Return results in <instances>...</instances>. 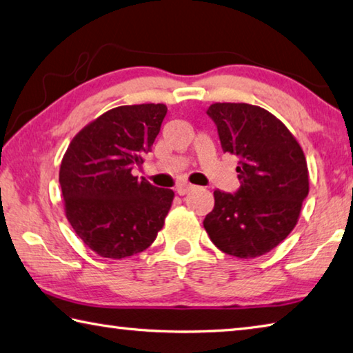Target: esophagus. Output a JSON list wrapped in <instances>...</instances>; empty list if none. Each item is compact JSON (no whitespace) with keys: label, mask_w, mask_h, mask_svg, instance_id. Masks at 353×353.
<instances>
[{"label":"esophagus","mask_w":353,"mask_h":353,"mask_svg":"<svg viewBox=\"0 0 353 353\" xmlns=\"http://www.w3.org/2000/svg\"><path fill=\"white\" fill-rule=\"evenodd\" d=\"M191 190H194V185H191V183H181V185H179V187L176 188V193H177L179 196H185V194H188Z\"/></svg>","instance_id":"obj_1"}]
</instances>
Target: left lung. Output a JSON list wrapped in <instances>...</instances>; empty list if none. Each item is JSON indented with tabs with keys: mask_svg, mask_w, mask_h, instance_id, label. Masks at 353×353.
I'll list each match as a JSON object with an SVG mask.
<instances>
[{
	"mask_svg": "<svg viewBox=\"0 0 353 353\" xmlns=\"http://www.w3.org/2000/svg\"><path fill=\"white\" fill-rule=\"evenodd\" d=\"M223 152L239 159V190L214 191L203 227L221 252L258 258L279 245L298 222L309 194L305 156L283 121L264 108L214 103L207 110Z\"/></svg>",
	"mask_w": 353,
	"mask_h": 353,
	"instance_id": "left-lung-1",
	"label": "left lung"
}]
</instances>
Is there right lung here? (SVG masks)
Segmentation results:
<instances>
[{
  "instance_id": "1",
  "label": "right lung",
  "mask_w": 353,
  "mask_h": 353,
  "mask_svg": "<svg viewBox=\"0 0 353 353\" xmlns=\"http://www.w3.org/2000/svg\"><path fill=\"white\" fill-rule=\"evenodd\" d=\"M166 111L162 103L114 108L83 128L61 160L68 221L101 258L143 252L163 227L174 193L131 171L151 151Z\"/></svg>"
}]
</instances>
